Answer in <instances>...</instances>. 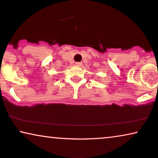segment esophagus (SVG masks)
<instances>
[{
  "label": "esophagus",
  "instance_id": "34e87169",
  "mask_svg": "<svg viewBox=\"0 0 158 158\" xmlns=\"http://www.w3.org/2000/svg\"><path fill=\"white\" fill-rule=\"evenodd\" d=\"M75 64H76V66L81 67V66H82V64H83V63H82V62H77L76 63H75Z\"/></svg>",
  "mask_w": 158,
  "mask_h": 158
}]
</instances>
